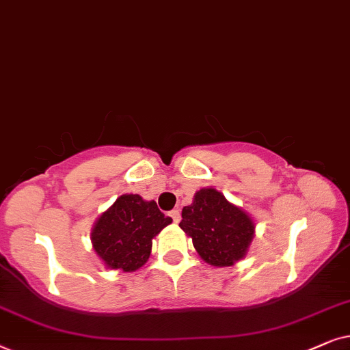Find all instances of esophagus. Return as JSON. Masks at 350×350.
<instances>
[{
	"mask_svg": "<svg viewBox=\"0 0 350 350\" xmlns=\"http://www.w3.org/2000/svg\"><path fill=\"white\" fill-rule=\"evenodd\" d=\"M170 216L172 217V221H174L176 224L180 221V211H179V209H172V211L170 213Z\"/></svg>",
	"mask_w": 350,
	"mask_h": 350,
	"instance_id": "1",
	"label": "esophagus"
}]
</instances>
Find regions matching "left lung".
I'll return each mask as SVG.
<instances>
[{
  "label": "left lung",
  "instance_id": "8db88e82",
  "mask_svg": "<svg viewBox=\"0 0 350 350\" xmlns=\"http://www.w3.org/2000/svg\"><path fill=\"white\" fill-rule=\"evenodd\" d=\"M179 227L213 267H229L243 259L256 234L253 217L213 187L193 195L192 204L183 209Z\"/></svg>",
  "mask_w": 350,
  "mask_h": 350
}]
</instances>
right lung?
Here are the masks:
<instances>
[{
  "instance_id": "1",
  "label": "right lung",
  "mask_w": 350,
  "mask_h": 350,
  "mask_svg": "<svg viewBox=\"0 0 350 350\" xmlns=\"http://www.w3.org/2000/svg\"><path fill=\"white\" fill-rule=\"evenodd\" d=\"M171 222L153 200L124 193L92 226V250L107 269L136 272L150 258L152 240Z\"/></svg>"
}]
</instances>
